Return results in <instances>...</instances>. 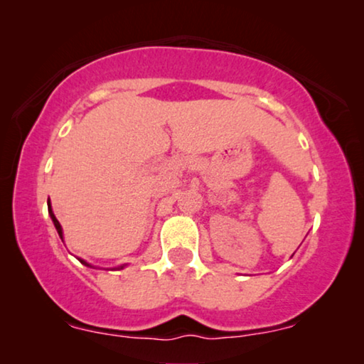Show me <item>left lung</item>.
Returning a JSON list of instances; mask_svg holds the SVG:
<instances>
[{"instance_id":"obj_1","label":"left lung","mask_w":364,"mask_h":364,"mask_svg":"<svg viewBox=\"0 0 364 364\" xmlns=\"http://www.w3.org/2000/svg\"><path fill=\"white\" fill-rule=\"evenodd\" d=\"M291 257H293V255H291Z\"/></svg>"}]
</instances>
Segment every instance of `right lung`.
<instances>
[{"label": "right lung", "instance_id": "right-lung-1", "mask_svg": "<svg viewBox=\"0 0 364 364\" xmlns=\"http://www.w3.org/2000/svg\"><path fill=\"white\" fill-rule=\"evenodd\" d=\"M48 212H49V217H51V220H53V223H54V227H56V230H58V233H59V237H61V240H64V235H63V227H61V223H59V220L56 218V215H54V212H53V207H51V202H49V198H48ZM79 262L82 263V265H86V267H89V268H94L91 263H87L86 260H82V258H77ZM126 267V265H121V267H117L116 270H122V268Z\"/></svg>", "mask_w": 364, "mask_h": 364}]
</instances>
